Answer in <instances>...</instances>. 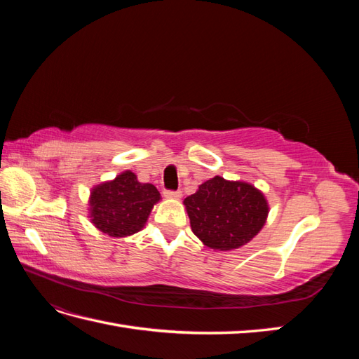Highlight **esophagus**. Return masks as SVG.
Here are the masks:
<instances>
[{"label":"esophagus","instance_id":"34e87169","mask_svg":"<svg viewBox=\"0 0 359 359\" xmlns=\"http://www.w3.org/2000/svg\"><path fill=\"white\" fill-rule=\"evenodd\" d=\"M181 190H177V191H170V190H166L165 191V196L168 198V199H180L181 198Z\"/></svg>","mask_w":359,"mask_h":359}]
</instances>
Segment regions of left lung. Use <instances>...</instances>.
Returning a JSON list of instances; mask_svg holds the SVG:
<instances>
[{"mask_svg": "<svg viewBox=\"0 0 359 359\" xmlns=\"http://www.w3.org/2000/svg\"><path fill=\"white\" fill-rule=\"evenodd\" d=\"M190 226L203 245L231 252L262 231L269 214L264 191L247 181L214 177L184 199Z\"/></svg>", "mask_w": 359, "mask_h": 359, "instance_id": "8db88e82", "label": "left lung"}]
</instances>
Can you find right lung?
Returning a JSON list of instances; mask_svg holds the SVG:
<instances>
[{"instance_id": "obj_1", "label": "right lung", "mask_w": 359, "mask_h": 359, "mask_svg": "<svg viewBox=\"0 0 359 359\" xmlns=\"http://www.w3.org/2000/svg\"><path fill=\"white\" fill-rule=\"evenodd\" d=\"M160 199L153 184L140 182L132 170H124L91 189L88 219L107 236L127 238L144 229Z\"/></svg>"}]
</instances>
